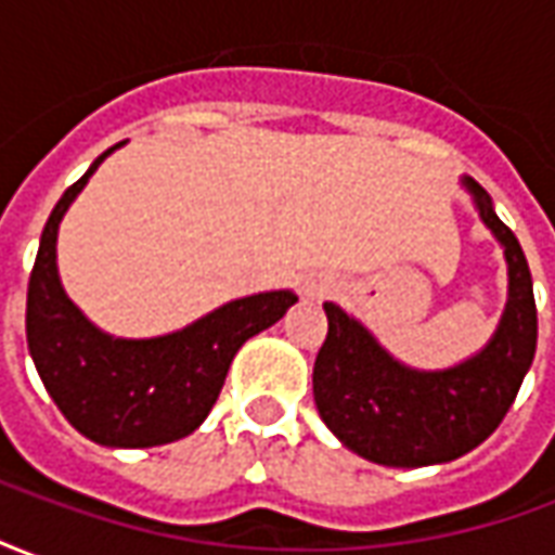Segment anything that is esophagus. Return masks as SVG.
Listing matches in <instances>:
<instances>
[{
    "label": "esophagus",
    "instance_id": "obj_1",
    "mask_svg": "<svg viewBox=\"0 0 555 555\" xmlns=\"http://www.w3.org/2000/svg\"><path fill=\"white\" fill-rule=\"evenodd\" d=\"M330 288H333V285H330L326 279H306V282H302V297H306V300H321V297L330 294Z\"/></svg>",
    "mask_w": 555,
    "mask_h": 555
}]
</instances>
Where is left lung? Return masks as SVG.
I'll list each match as a JSON object with an SVG mask.
<instances>
[{
  "label": "left lung",
  "mask_w": 555,
  "mask_h": 555,
  "mask_svg": "<svg viewBox=\"0 0 555 555\" xmlns=\"http://www.w3.org/2000/svg\"><path fill=\"white\" fill-rule=\"evenodd\" d=\"M461 183L508 267V300L485 348L449 369H413L353 314L324 302L330 330L314 360V404L341 446L372 464L416 469L473 452L500 428L535 357L538 314L524 249L485 186L473 178Z\"/></svg>",
  "instance_id": "obj_1"
}]
</instances>
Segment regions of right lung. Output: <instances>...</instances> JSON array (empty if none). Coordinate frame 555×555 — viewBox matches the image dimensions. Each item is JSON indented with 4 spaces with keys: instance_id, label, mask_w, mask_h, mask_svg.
Returning <instances> with one entry per match:
<instances>
[{
    "instance_id": "obj_1",
    "label": "right lung",
    "mask_w": 555,
    "mask_h": 555,
    "mask_svg": "<svg viewBox=\"0 0 555 555\" xmlns=\"http://www.w3.org/2000/svg\"><path fill=\"white\" fill-rule=\"evenodd\" d=\"M118 142L67 186L47 219L29 276L26 338L55 408L74 428L109 449H151L193 434L217 404L234 353L297 302L294 291H264L222 302L183 330L121 338L91 324L59 279L55 241L67 207Z\"/></svg>"
}]
</instances>
